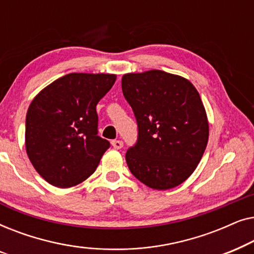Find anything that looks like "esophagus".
<instances>
[{"label":"esophagus","mask_w":254,"mask_h":254,"mask_svg":"<svg viewBox=\"0 0 254 254\" xmlns=\"http://www.w3.org/2000/svg\"><path fill=\"white\" fill-rule=\"evenodd\" d=\"M112 145H113L114 149H121L124 147V142L120 141V140H113Z\"/></svg>","instance_id":"obj_1"}]
</instances>
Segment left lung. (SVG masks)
I'll use <instances>...</instances> for the list:
<instances>
[{"label": "left lung", "mask_w": 254, "mask_h": 254, "mask_svg": "<svg viewBox=\"0 0 254 254\" xmlns=\"http://www.w3.org/2000/svg\"><path fill=\"white\" fill-rule=\"evenodd\" d=\"M121 86L138 131L126 152L130 172L154 190L180 185L196 169L209 135L199 92L189 79L162 70L126 74Z\"/></svg>", "instance_id": "8db88e82"}]
</instances>
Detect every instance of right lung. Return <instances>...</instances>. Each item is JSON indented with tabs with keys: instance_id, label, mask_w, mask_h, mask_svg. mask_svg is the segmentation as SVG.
<instances>
[{
	"instance_id": "right-lung-1",
	"label": "right lung",
	"mask_w": 254,
	"mask_h": 254,
	"mask_svg": "<svg viewBox=\"0 0 254 254\" xmlns=\"http://www.w3.org/2000/svg\"><path fill=\"white\" fill-rule=\"evenodd\" d=\"M117 76L72 72L34 97L26 113L25 147L37 172L67 189L89 178L110 142L98 136L96 106Z\"/></svg>"
}]
</instances>
